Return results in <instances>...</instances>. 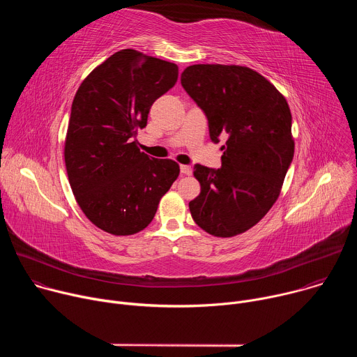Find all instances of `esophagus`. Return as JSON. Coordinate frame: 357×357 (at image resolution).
Returning a JSON list of instances; mask_svg holds the SVG:
<instances>
[{
    "mask_svg": "<svg viewBox=\"0 0 357 357\" xmlns=\"http://www.w3.org/2000/svg\"><path fill=\"white\" fill-rule=\"evenodd\" d=\"M181 174L190 175L192 174V168L189 165H181Z\"/></svg>",
    "mask_w": 357,
    "mask_h": 357,
    "instance_id": "obj_1",
    "label": "esophagus"
}]
</instances>
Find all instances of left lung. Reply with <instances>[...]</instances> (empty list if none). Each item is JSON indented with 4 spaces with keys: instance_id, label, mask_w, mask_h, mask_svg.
Instances as JSON below:
<instances>
[{
    "instance_id": "1",
    "label": "left lung",
    "mask_w": 357,
    "mask_h": 357,
    "mask_svg": "<svg viewBox=\"0 0 357 357\" xmlns=\"http://www.w3.org/2000/svg\"><path fill=\"white\" fill-rule=\"evenodd\" d=\"M181 83L205 112L212 141L226 138L222 168L195 165L200 193L189 202L190 215L212 236L241 234L273 208L294 158L287 100L259 72L240 65H192Z\"/></svg>"
}]
</instances>
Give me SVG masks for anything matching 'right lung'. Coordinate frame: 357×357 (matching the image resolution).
<instances>
[{"mask_svg":"<svg viewBox=\"0 0 357 357\" xmlns=\"http://www.w3.org/2000/svg\"><path fill=\"white\" fill-rule=\"evenodd\" d=\"M178 66L123 49L79 86L65 139V164L77 205L98 229L114 236L144 230L179 175L172 160L137 146L154 101L175 86Z\"/></svg>","mask_w":357,"mask_h":357,"instance_id":"obj_1","label":"right lung"}]
</instances>
